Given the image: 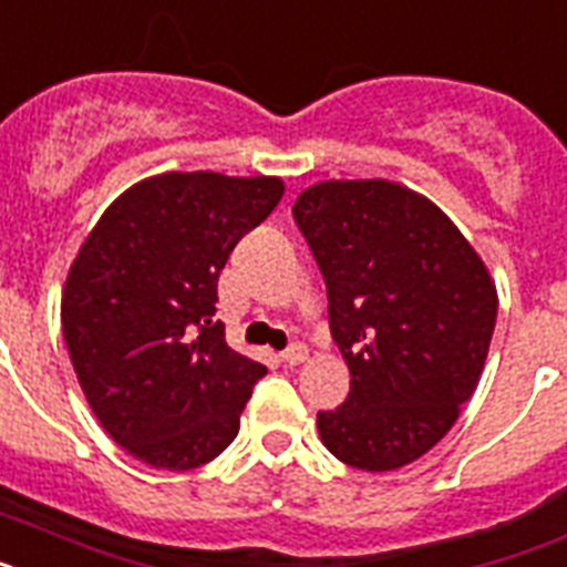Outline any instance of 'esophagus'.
Wrapping results in <instances>:
<instances>
[{
  "instance_id": "obj_1",
  "label": "esophagus",
  "mask_w": 567,
  "mask_h": 567,
  "mask_svg": "<svg viewBox=\"0 0 567 567\" xmlns=\"http://www.w3.org/2000/svg\"><path fill=\"white\" fill-rule=\"evenodd\" d=\"M282 360L288 365H302L308 360V346H302V342H293L291 349L282 354Z\"/></svg>"
}]
</instances>
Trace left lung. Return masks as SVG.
<instances>
[{"label": "left lung", "mask_w": 567, "mask_h": 567, "mask_svg": "<svg viewBox=\"0 0 567 567\" xmlns=\"http://www.w3.org/2000/svg\"><path fill=\"white\" fill-rule=\"evenodd\" d=\"M293 218L328 288L351 392L317 415L334 458L389 473L430 453L478 386L498 293L482 256L426 195L386 178L320 181Z\"/></svg>", "instance_id": "left-lung-1"}]
</instances>
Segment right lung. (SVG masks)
Returning <instances> with one entry per match:
<instances>
[{
  "label": "right lung",
  "mask_w": 567,
  "mask_h": 567,
  "mask_svg": "<svg viewBox=\"0 0 567 567\" xmlns=\"http://www.w3.org/2000/svg\"><path fill=\"white\" fill-rule=\"evenodd\" d=\"M282 195L276 175L161 173L117 195L80 245L63 337L94 417L132 458L184 473L233 444L268 369L227 346L218 274Z\"/></svg>",
  "instance_id": "add662e5"
}]
</instances>
